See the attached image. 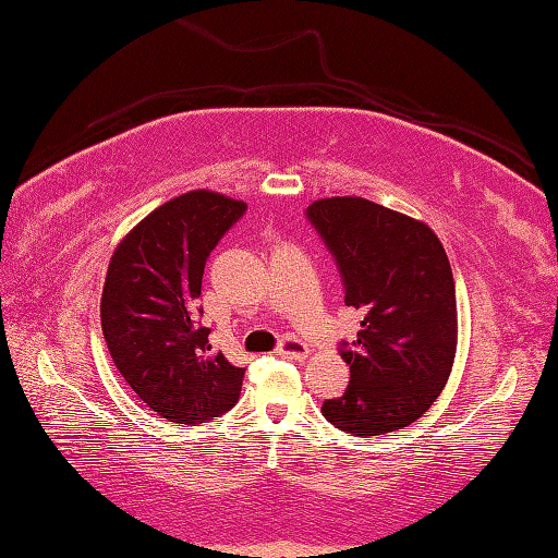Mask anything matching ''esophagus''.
I'll use <instances>...</instances> for the list:
<instances>
[{
	"label": "esophagus",
	"mask_w": 558,
	"mask_h": 558,
	"mask_svg": "<svg viewBox=\"0 0 558 558\" xmlns=\"http://www.w3.org/2000/svg\"><path fill=\"white\" fill-rule=\"evenodd\" d=\"M279 355L289 357V360H296V363H306L308 355H311V348L304 343V340L289 336V338L281 340Z\"/></svg>",
	"instance_id": "34e87169"
}]
</instances>
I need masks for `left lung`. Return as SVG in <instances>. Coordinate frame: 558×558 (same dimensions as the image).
Segmentation results:
<instances>
[{"label": "left lung", "mask_w": 558, "mask_h": 558, "mask_svg": "<svg viewBox=\"0 0 558 558\" xmlns=\"http://www.w3.org/2000/svg\"><path fill=\"white\" fill-rule=\"evenodd\" d=\"M306 215L343 274L345 306L363 311L350 385L320 412L340 432L383 436L414 424L441 395L458 348L453 271L436 232L360 195H333Z\"/></svg>", "instance_id": "8db88e82"}]
</instances>
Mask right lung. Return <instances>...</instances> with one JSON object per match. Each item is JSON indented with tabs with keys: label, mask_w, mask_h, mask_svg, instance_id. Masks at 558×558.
I'll list each match as a JSON object with an SVG mask.
<instances>
[{
	"label": "right lung",
	"mask_w": 558,
	"mask_h": 558,
	"mask_svg": "<svg viewBox=\"0 0 558 558\" xmlns=\"http://www.w3.org/2000/svg\"><path fill=\"white\" fill-rule=\"evenodd\" d=\"M247 208L208 189L175 195L117 242L100 299L114 367L142 402L173 424H205L238 402L242 367L195 324L205 259Z\"/></svg>",
	"instance_id": "obj_1"
}]
</instances>
